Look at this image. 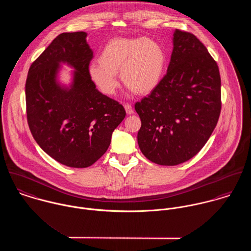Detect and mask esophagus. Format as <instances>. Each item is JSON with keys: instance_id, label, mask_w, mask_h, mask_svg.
I'll return each instance as SVG.
<instances>
[{"instance_id": "obj_1", "label": "esophagus", "mask_w": 251, "mask_h": 251, "mask_svg": "<svg viewBox=\"0 0 251 251\" xmlns=\"http://www.w3.org/2000/svg\"><path fill=\"white\" fill-rule=\"evenodd\" d=\"M125 109L126 111V114L128 115H131L133 113V108L130 104H125Z\"/></svg>"}]
</instances>
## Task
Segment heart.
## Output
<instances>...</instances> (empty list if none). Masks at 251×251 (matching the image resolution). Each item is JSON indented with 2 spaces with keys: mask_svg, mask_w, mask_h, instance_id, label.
I'll list each match as a JSON object with an SVG mask.
<instances>
[{
  "mask_svg": "<svg viewBox=\"0 0 251 251\" xmlns=\"http://www.w3.org/2000/svg\"><path fill=\"white\" fill-rule=\"evenodd\" d=\"M167 68L163 46L147 37H116L109 40L89 67V76L104 95L112 96L118 88L116 73L124 84L139 95L152 92L161 83Z\"/></svg>",
  "mask_w": 251,
  "mask_h": 251,
  "instance_id": "1",
  "label": "heart"
}]
</instances>
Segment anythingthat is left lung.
Segmentation results:
<instances>
[{
	"instance_id": "obj_1",
	"label": "left lung",
	"mask_w": 251,
	"mask_h": 251,
	"mask_svg": "<svg viewBox=\"0 0 251 251\" xmlns=\"http://www.w3.org/2000/svg\"><path fill=\"white\" fill-rule=\"evenodd\" d=\"M167 73L148 98L135 103L141 119L137 140L159 165H178L207 143L221 110L217 64L194 35L175 30Z\"/></svg>"
}]
</instances>
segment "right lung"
<instances>
[{"label":"right lung","instance_id":"right-lung-1","mask_svg":"<svg viewBox=\"0 0 251 251\" xmlns=\"http://www.w3.org/2000/svg\"><path fill=\"white\" fill-rule=\"evenodd\" d=\"M87 33H63L31 65L26 80L27 120L36 143L52 158L86 168L107 151L126 117L118 101L102 95L89 76L93 51ZM61 63L75 69L70 87L56 80Z\"/></svg>","mask_w":251,"mask_h":251}]
</instances>
